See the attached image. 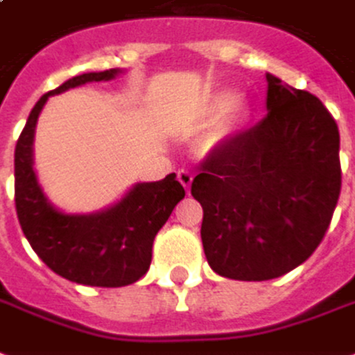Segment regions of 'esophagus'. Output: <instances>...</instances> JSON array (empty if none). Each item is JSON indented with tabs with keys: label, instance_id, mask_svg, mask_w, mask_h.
<instances>
[{
	"label": "esophagus",
	"instance_id": "obj_1",
	"mask_svg": "<svg viewBox=\"0 0 355 355\" xmlns=\"http://www.w3.org/2000/svg\"><path fill=\"white\" fill-rule=\"evenodd\" d=\"M178 180H180L181 185L189 191L191 183H193V172H189V170H180V172H178Z\"/></svg>",
	"mask_w": 355,
	"mask_h": 355
}]
</instances>
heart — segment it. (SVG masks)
Listing matches in <instances>:
<instances>
[{"instance_id": "1", "label": "heart", "mask_w": 355, "mask_h": 355, "mask_svg": "<svg viewBox=\"0 0 355 355\" xmlns=\"http://www.w3.org/2000/svg\"><path fill=\"white\" fill-rule=\"evenodd\" d=\"M236 105V96H223L221 100H219V110L221 111H231L232 107Z\"/></svg>"}]
</instances>
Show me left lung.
Segmentation results:
<instances>
[{
  "mask_svg": "<svg viewBox=\"0 0 355 355\" xmlns=\"http://www.w3.org/2000/svg\"><path fill=\"white\" fill-rule=\"evenodd\" d=\"M266 117L225 139L191 185L204 253L225 278H280L329 229L340 195L338 126L314 94L266 73Z\"/></svg>",
  "mask_w": 355,
  "mask_h": 355,
  "instance_id": "8db88e82",
  "label": "left lung"
}]
</instances>
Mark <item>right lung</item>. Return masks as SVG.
Listing matches in <instances>:
<instances>
[{"mask_svg":"<svg viewBox=\"0 0 355 355\" xmlns=\"http://www.w3.org/2000/svg\"><path fill=\"white\" fill-rule=\"evenodd\" d=\"M121 69L71 77L40 98L15 147V204L24 236L53 272L75 284L123 287L149 270L153 240L185 196L175 174L151 183H136L111 208L71 216L62 214L43 195L33 172V132L49 96L85 83L115 79Z\"/></svg>","mask_w":355,"mask_h":355,"instance_id":"right-lung-1","label":"right lung"}]
</instances>
